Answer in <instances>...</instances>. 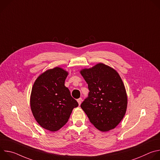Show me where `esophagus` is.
I'll return each mask as SVG.
<instances>
[{
    "instance_id": "1",
    "label": "esophagus",
    "mask_w": 160,
    "mask_h": 160,
    "mask_svg": "<svg viewBox=\"0 0 160 160\" xmlns=\"http://www.w3.org/2000/svg\"><path fill=\"white\" fill-rule=\"evenodd\" d=\"M82 101V98H79V99H77V102H78V103L79 105H80Z\"/></svg>"
}]
</instances>
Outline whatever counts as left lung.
Instances as JSON below:
<instances>
[{"label": "left lung", "instance_id": "8db88e82", "mask_svg": "<svg viewBox=\"0 0 160 160\" xmlns=\"http://www.w3.org/2000/svg\"><path fill=\"white\" fill-rule=\"evenodd\" d=\"M88 84V97L81 104L90 122L99 130L115 128L123 118L127 95L118 73L102 62L80 72Z\"/></svg>", "mask_w": 160, "mask_h": 160}]
</instances>
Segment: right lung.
<instances>
[{
  "label": "right lung",
  "mask_w": 160,
  "mask_h": 160,
  "mask_svg": "<svg viewBox=\"0 0 160 160\" xmlns=\"http://www.w3.org/2000/svg\"><path fill=\"white\" fill-rule=\"evenodd\" d=\"M68 72L55 67L35 80L30 95V108L37 123L43 128L56 132L68 121L77 101L64 86Z\"/></svg>",
  "instance_id": "1"
}]
</instances>
